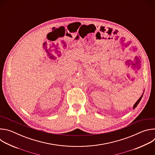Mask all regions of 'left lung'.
Returning a JSON list of instances; mask_svg holds the SVG:
<instances>
[{
    "instance_id": "8db88e82",
    "label": "left lung",
    "mask_w": 155,
    "mask_h": 155,
    "mask_svg": "<svg viewBox=\"0 0 155 155\" xmlns=\"http://www.w3.org/2000/svg\"><path fill=\"white\" fill-rule=\"evenodd\" d=\"M143 94H143H142V95L140 96V98L138 99V101H137V102L135 103V104H134V106H133V109H134V108H136V107L137 106V105L139 104V103L140 102V100H141V99H142V98Z\"/></svg>"
}]
</instances>
